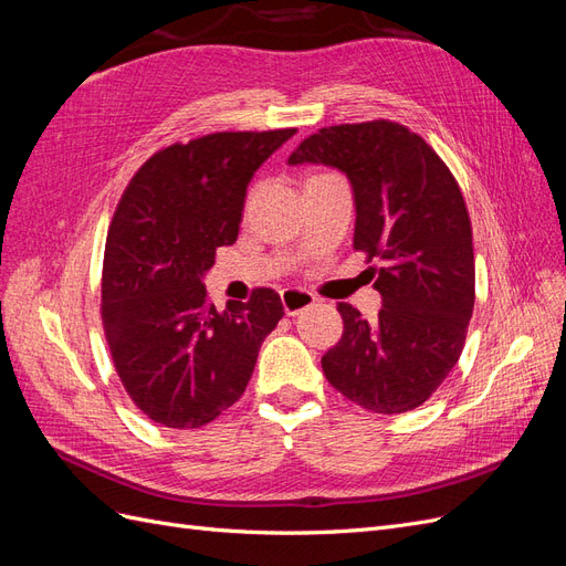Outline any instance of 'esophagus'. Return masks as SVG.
<instances>
[{
  "instance_id": "1",
  "label": "esophagus",
  "mask_w": 566,
  "mask_h": 566,
  "mask_svg": "<svg viewBox=\"0 0 566 566\" xmlns=\"http://www.w3.org/2000/svg\"><path fill=\"white\" fill-rule=\"evenodd\" d=\"M283 300V310L287 316H297L300 312L310 310V306L316 302V297L312 293H306L302 287H285L281 293Z\"/></svg>"
}]
</instances>
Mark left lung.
<instances>
[{
    "label": "left lung",
    "instance_id": "8db88e82",
    "mask_svg": "<svg viewBox=\"0 0 566 566\" xmlns=\"http://www.w3.org/2000/svg\"><path fill=\"white\" fill-rule=\"evenodd\" d=\"M339 169L354 196V250L382 297L375 321L339 302L345 333L325 352L328 382L375 413H406L432 397L458 364L474 310L472 227L458 181L403 125L373 119L325 127L287 165Z\"/></svg>",
    "mask_w": 566,
    "mask_h": 566
}]
</instances>
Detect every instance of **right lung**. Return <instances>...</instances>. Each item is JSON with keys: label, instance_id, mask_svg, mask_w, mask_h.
<instances>
[{"label": "right lung", "instance_id": "obj_1", "mask_svg": "<svg viewBox=\"0 0 566 566\" xmlns=\"http://www.w3.org/2000/svg\"><path fill=\"white\" fill-rule=\"evenodd\" d=\"M295 132H219L169 146L117 205L101 316L119 380L153 422L196 430L224 413L283 318L269 287L217 312L202 279L217 248L235 243L254 172Z\"/></svg>", "mask_w": 566, "mask_h": 566}]
</instances>
